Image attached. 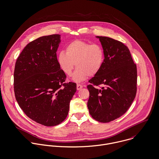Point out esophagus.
I'll use <instances>...</instances> for the list:
<instances>
[{
    "mask_svg": "<svg viewBox=\"0 0 159 159\" xmlns=\"http://www.w3.org/2000/svg\"><path fill=\"white\" fill-rule=\"evenodd\" d=\"M82 87H83V85H80V84H77V89L78 90H80Z\"/></svg>",
    "mask_w": 159,
    "mask_h": 159,
    "instance_id": "obj_1",
    "label": "esophagus"
}]
</instances>
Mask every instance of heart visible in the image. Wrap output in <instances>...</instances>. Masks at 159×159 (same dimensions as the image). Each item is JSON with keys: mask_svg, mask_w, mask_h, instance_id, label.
<instances>
[{"mask_svg": "<svg viewBox=\"0 0 159 159\" xmlns=\"http://www.w3.org/2000/svg\"><path fill=\"white\" fill-rule=\"evenodd\" d=\"M105 59L104 51L97 44L75 40L66 48V52L61 51L57 57L62 70L71 75L76 64L77 67L72 79L77 82L85 80L88 76H93L101 70Z\"/></svg>", "mask_w": 159, "mask_h": 159, "instance_id": "obj_1", "label": "heart"}]
</instances>
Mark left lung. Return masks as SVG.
Listing matches in <instances>:
<instances>
[{"label":"left lung","mask_w":159,"mask_h":159,"mask_svg":"<svg viewBox=\"0 0 159 159\" xmlns=\"http://www.w3.org/2000/svg\"><path fill=\"white\" fill-rule=\"evenodd\" d=\"M98 38L105 54L100 72L89 80L87 107L92 117L108 123L123 115L134 101L137 91V67L128 48L106 36ZM102 85L100 89L95 86Z\"/></svg>","instance_id":"1"}]
</instances>
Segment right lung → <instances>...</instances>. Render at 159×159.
Here are the masks:
<instances>
[{"label":"right lung","instance_id":"obj_1","mask_svg":"<svg viewBox=\"0 0 159 159\" xmlns=\"http://www.w3.org/2000/svg\"><path fill=\"white\" fill-rule=\"evenodd\" d=\"M61 35L44 36L28 43L15 63L13 85L15 98L23 111L46 126L61 123L67 117L75 83H64L56 52Z\"/></svg>","mask_w":159,"mask_h":159}]
</instances>
